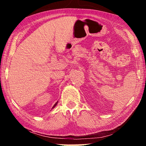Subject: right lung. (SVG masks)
I'll return each instance as SVG.
<instances>
[{"label":"right lung","instance_id":"add662e5","mask_svg":"<svg viewBox=\"0 0 146 146\" xmlns=\"http://www.w3.org/2000/svg\"><path fill=\"white\" fill-rule=\"evenodd\" d=\"M57 103H58V102H56V103H55V105H54V106H53V108H52V109H53V108H55V106H56V104H57Z\"/></svg>","mask_w":146,"mask_h":146}]
</instances>
